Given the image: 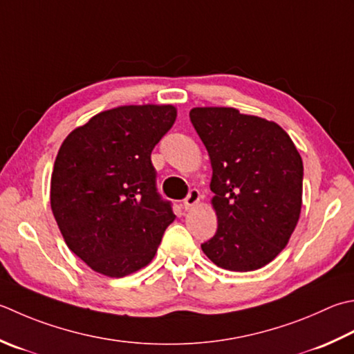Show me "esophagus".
I'll return each instance as SVG.
<instances>
[{
    "mask_svg": "<svg viewBox=\"0 0 354 354\" xmlns=\"http://www.w3.org/2000/svg\"><path fill=\"white\" fill-rule=\"evenodd\" d=\"M199 199H201V193H199V190H196V189H192V190L189 192V195H187V198L184 199V209H185V210L192 209L193 205L199 203Z\"/></svg>",
    "mask_w": 354,
    "mask_h": 354,
    "instance_id": "1",
    "label": "esophagus"
}]
</instances>
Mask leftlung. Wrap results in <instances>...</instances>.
<instances>
[{
    "label": "left lung",
    "mask_w": 354,
    "mask_h": 354,
    "mask_svg": "<svg viewBox=\"0 0 354 354\" xmlns=\"http://www.w3.org/2000/svg\"><path fill=\"white\" fill-rule=\"evenodd\" d=\"M190 121L209 151L218 230L201 244L230 272L267 266L288 244L302 207L304 165L276 122L232 107H196Z\"/></svg>",
    "instance_id": "8db88e82"
}]
</instances>
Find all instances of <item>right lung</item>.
<instances>
[{
	"label": "right lung",
	"mask_w": 354,
	"mask_h": 354,
	"mask_svg": "<svg viewBox=\"0 0 354 354\" xmlns=\"http://www.w3.org/2000/svg\"><path fill=\"white\" fill-rule=\"evenodd\" d=\"M175 120L173 106H122L95 115L61 144L52 212L67 247L95 272L122 278L145 267L175 221L150 159Z\"/></svg>",
	"instance_id": "add662e5"
}]
</instances>
